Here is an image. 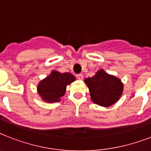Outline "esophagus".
Instances as JSON below:
<instances>
[{"label": "esophagus", "instance_id": "1", "mask_svg": "<svg viewBox=\"0 0 151 151\" xmlns=\"http://www.w3.org/2000/svg\"><path fill=\"white\" fill-rule=\"evenodd\" d=\"M77 78H78V80H83V78H84V76H83V74H81V73H79V74H78V75H77Z\"/></svg>", "mask_w": 151, "mask_h": 151}]
</instances>
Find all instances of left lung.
I'll list each match as a JSON object with an SVG mask.
<instances>
[{"instance_id": "left-lung-1", "label": "left lung", "mask_w": 151, "mask_h": 151, "mask_svg": "<svg viewBox=\"0 0 151 151\" xmlns=\"http://www.w3.org/2000/svg\"><path fill=\"white\" fill-rule=\"evenodd\" d=\"M89 88L91 99L97 105L109 107L118 101L123 91V84L119 78L109 75L103 70L92 78L84 80Z\"/></svg>"}]
</instances>
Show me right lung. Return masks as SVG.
<instances>
[{
    "instance_id": "right-lung-1",
    "label": "right lung",
    "mask_w": 151,
    "mask_h": 151,
    "mask_svg": "<svg viewBox=\"0 0 151 151\" xmlns=\"http://www.w3.org/2000/svg\"><path fill=\"white\" fill-rule=\"evenodd\" d=\"M74 81L75 77L71 73H61L54 70L40 82L37 87L38 93L42 100L47 102L60 101L61 97L66 92L67 85Z\"/></svg>"
}]
</instances>
